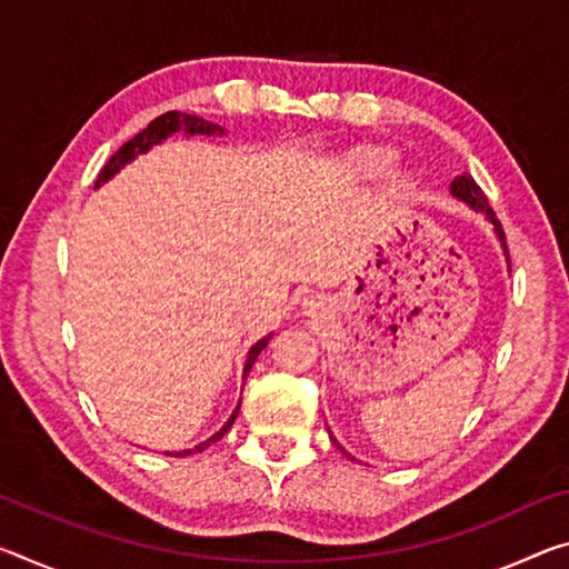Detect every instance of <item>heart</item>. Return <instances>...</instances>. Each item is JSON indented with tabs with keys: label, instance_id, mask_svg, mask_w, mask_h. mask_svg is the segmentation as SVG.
I'll return each instance as SVG.
<instances>
[{
	"label": "heart",
	"instance_id": "heart-1",
	"mask_svg": "<svg viewBox=\"0 0 569 569\" xmlns=\"http://www.w3.org/2000/svg\"><path fill=\"white\" fill-rule=\"evenodd\" d=\"M395 164V151L380 147V143H359L345 151L339 159L341 174L351 182H372V179L387 174ZM412 177L410 174H392L387 184V197L390 200H405L412 194Z\"/></svg>",
	"mask_w": 569,
	"mask_h": 569
}]
</instances>
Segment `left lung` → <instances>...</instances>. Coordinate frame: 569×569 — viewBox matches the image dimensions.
<instances>
[{
	"label": "left lung",
	"mask_w": 569,
	"mask_h": 569,
	"mask_svg": "<svg viewBox=\"0 0 569 569\" xmlns=\"http://www.w3.org/2000/svg\"><path fill=\"white\" fill-rule=\"evenodd\" d=\"M450 194L456 197V200H461L463 204H468L471 207V210H476V212H481L486 220H489V224L493 228V236L499 238V242H501V248H503V256H507V260H509V250H507V240H503V230H501V224H499V220H496V214H493V210L489 207V200H486V194L481 192V187L473 182V177L471 174H461V177H456L453 182H450ZM331 440L333 443H337V438L331 436ZM339 446V443H337ZM341 448V446H339ZM345 450V448H341ZM347 453V450H345ZM349 456V453H347ZM351 458V456H349Z\"/></svg>",
	"instance_id": "8db88e82"
}]
</instances>
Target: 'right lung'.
<instances>
[{
	"label": "right lung",
	"instance_id": "1",
	"mask_svg": "<svg viewBox=\"0 0 569 569\" xmlns=\"http://www.w3.org/2000/svg\"><path fill=\"white\" fill-rule=\"evenodd\" d=\"M174 133H184V137H224V129H222V126H218V123L200 119V116L182 113V111H169L164 116H159V119L151 121L147 129H143L141 133H137V137H133L131 141H126L123 147L116 151L111 159L106 161V167L101 169V174H98V179H96V189L101 187V184H106L108 179H113L126 164H131V161L137 159L139 154H147V151L159 147V143H164L169 137H174ZM270 337H273V333H268V337L258 339L256 345L250 347L248 357H246V365H242V380H246V377L250 375L252 365H256V359H258L260 351L268 347ZM238 410H240V402L236 405V410H232L228 422H224V426L218 432H212L210 438L202 440V443H197L194 448L177 450L174 456H194V453H202V450L210 446V443H218V440L224 436V432L232 428V422H236V418H238ZM167 456H171V450H167Z\"/></svg>",
	"mask_w": 569,
	"mask_h": 569
}]
</instances>
